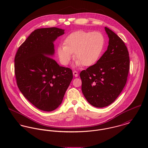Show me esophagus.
<instances>
[{"label": "esophagus", "instance_id": "esophagus-1", "mask_svg": "<svg viewBox=\"0 0 148 148\" xmlns=\"http://www.w3.org/2000/svg\"><path fill=\"white\" fill-rule=\"evenodd\" d=\"M73 75L75 76V77H77L78 75H79V73H78V72L76 71H73Z\"/></svg>", "mask_w": 148, "mask_h": 148}]
</instances>
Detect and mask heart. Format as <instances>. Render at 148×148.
<instances>
[{
    "label": "heart",
    "mask_w": 148,
    "mask_h": 148,
    "mask_svg": "<svg viewBox=\"0 0 148 148\" xmlns=\"http://www.w3.org/2000/svg\"><path fill=\"white\" fill-rule=\"evenodd\" d=\"M63 44L57 49L58 58L63 65L69 63L74 53L76 65L90 66L101 56L105 46V38L99 32L78 30L68 35Z\"/></svg>",
    "instance_id": "obj_1"
}]
</instances>
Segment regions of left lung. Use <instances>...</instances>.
<instances>
[{
	"label": "left lung",
	"mask_w": 148,
	"mask_h": 148,
	"mask_svg": "<svg viewBox=\"0 0 148 148\" xmlns=\"http://www.w3.org/2000/svg\"><path fill=\"white\" fill-rule=\"evenodd\" d=\"M105 29L109 39L107 50L96 63L80 73L82 92L88 102L97 108L115 101L127 83L130 68L125 43L112 30Z\"/></svg>",
	"instance_id": "8db88e82"
}]
</instances>
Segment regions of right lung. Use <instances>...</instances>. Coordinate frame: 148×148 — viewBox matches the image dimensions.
<instances>
[{
    "label": "right lung",
    "instance_id": "obj_1",
    "mask_svg": "<svg viewBox=\"0 0 148 148\" xmlns=\"http://www.w3.org/2000/svg\"><path fill=\"white\" fill-rule=\"evenodd\" d=\"M64 34V29L56 27L37 29L21 44L15 57V75L20 91L43 111H52L61 104L73 79L71 69L60 66L49 57L55 51L53 42Z\"/></svg>",
    "mask_w": 148,
    "mask_h": 148
}]
</instances>
